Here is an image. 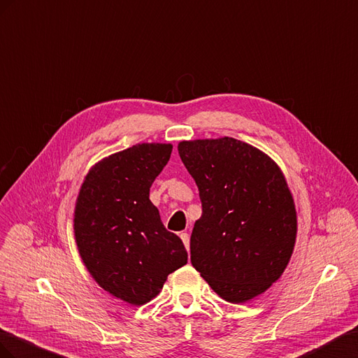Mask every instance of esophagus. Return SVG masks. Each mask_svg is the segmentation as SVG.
I'll return each mask as SVG.
<instances>
[{
  "label": "esophagus",
  "instance_id": "obj_1",
  "mask_svg": "<svg viewBox=\"0 0 358 358\" xmlns=\"http://www.w3.org/2000/svg\"><path fill=\"white\" fill-rule=\"evenodd\" d=\"M180 237H181L182 243H185L186 249L189 250V249H190V237H189V234H187V232H181V234H180Z\"/></svg>",
  "mask_w": 358,
  "mask_h": 358
}]
</instances>
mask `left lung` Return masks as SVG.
<instances>
[{
    "mask_svg": "<svg viewBox=\"0 0 358 358\" xmlns=\"http://www.w3.org/2000/svg\"><path fill=\"white\" fill-rule=\"evenodd\" d=\"M178 155L202 203L192 265L227 301L257 297L280 278L294 250L297 216L283 173L234 138L180 142Z\"/></svg>",
    "mask_w": 358,
    "mask_h": 358,
    "instance_id": "left-lung-1",
    "label": "left lung"
}]
</instances>
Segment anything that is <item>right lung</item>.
Instances as JSON below:
<instances>
[{
    "label": "right lung",
    "instance_id": "obj_1",
    "mask_svg": "<svg viewBox=\"0 0 358 358\" xmlns=\"http://www.w3.org/2000/svg\"><path fill=\"white\" fill-rule=\"evenodd\" d=\"M171 152V144H138L103 159L76 201L75 237L85 267L105 291L135 306L155 299L187 264L185 244L150 201Z\"/></svg>",
    "mask_w": 358,
    "mask_h": 358
}]
</instances>
